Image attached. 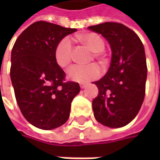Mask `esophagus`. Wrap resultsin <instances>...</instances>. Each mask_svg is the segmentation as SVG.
<instances>
[{
  "label": "esophagus",
  "instance_id": "34e87169",
  "mask_svg": "<svg viewBox=\"0 0 160 160\" xmlns=\"http://www.w3.org/2000/svg\"><path fill=\"white\" fill-rule=\"evenodd\" d=\"M80 86L81 89H83V88H85V87H86V83H80Z\"/></svg>",
  "mask_w": 160,
  "mask_h": 160
}]
</instances>
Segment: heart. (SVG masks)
<instances>
[{"mask_svg":"<svg viewBox=\"0 0 160 160\" xmlns=\"http://www.w3.org/2000/svg\"><path fill=\"white\" fill-rule=\"evenodd\" d=\"M80 41L86 44L89 48L93 52V56L100 59L103 63L106 62L102 52L105 50V41L95 32H89L83 34L80 37ZM73 56V42L69 37L63 38L55 46L54 49V59L58 66L61 68H68L72 62ZM102 70L100 67L96 64H91L87 66L75 65L73 66L68 73V76L70 80L78 82H87L89 80L97 79L100 77Z\"/></svg>","mask_w":160,"mask_h":160,"instance_id":"obj_1","label":"heart"}]
</instances>
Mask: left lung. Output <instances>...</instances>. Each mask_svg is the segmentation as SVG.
Segmentation results:
<instances>
[{"label": "left lung", "mask_w": 160, "mask_h": 160, "mask_svg": "<svg viewBox=\"0 0 160 160\" xmlns=\"http://www.w3.org/2000/svg\"><path fill=\"white\" fill-rule=\"evenodd\" d=\"M89 29L104 36L112 50L108 73L93 82L99 90L92 101L94 118L110 128L126 126L136 117L144 99L147 67L143 42L133 30L117 22Z\"/></svg>", "instance_id": "8db88e82"}]
</instances>
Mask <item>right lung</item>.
<instances>
[{"label":"right lung","mask_w":160,"mask_h":160,"mask_svg":"<svg viewBox=\"0 0 160 160\" xmlns=\"http://www.w3.org/2000/svg\"><path fill=\"white\" fill-rule=\"evenodd\" d=\"M76 30L38 21L19 35L12 49L10 76L16 102L25 118L39 129L66 123L71 102L80 92L79 83L66 81L54 59L56 44Z\"/></svg>","instance_id":"obj_1"}]
</instances>
